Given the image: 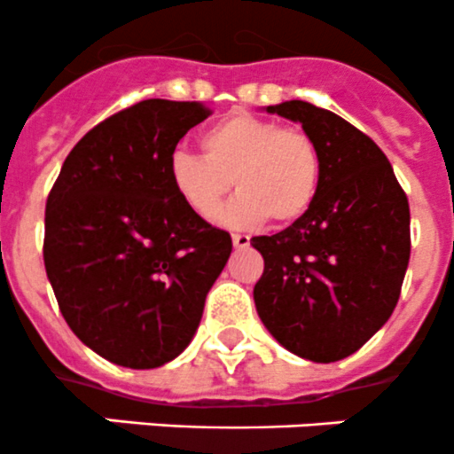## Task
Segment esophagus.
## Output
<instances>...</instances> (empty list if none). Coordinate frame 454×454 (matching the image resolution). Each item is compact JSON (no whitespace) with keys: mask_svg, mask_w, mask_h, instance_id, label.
<instances>
[{"mask_svg":"<svg viewBox=\"0 0 454 454\" xmlns=\"http://www.w3.org/2000/svg\"><path fill=\"white\" fill-rule=\"evenodd\" d=\"M231 240H233V247H236V249H247L251 242V238L245 236V233H233Z\"/></svg>","mask_w":454,"mask_h":454,"instance_id":"esophagus-1","label":"esophagus"}]
</instances>
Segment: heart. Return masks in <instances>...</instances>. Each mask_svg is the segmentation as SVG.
<instances>
[{"mask_svg":"<svg viewBox=\"0 0 454 454\" xmlns=\"http://www.w3.org/2000/svg\"><path fill=\"white\" fill-rule=\"evenodd\" d=\"M199 143L203 156L174 152L169 178L200 218L221 209L231 185L240 194L221 214L225 225L254 227L269 216L294 223L311 209L322 181V156L304 129L233 112L209 125Z\"/></svg>","mask_w":454,"mask_h":454,"instance_id":"heart-1","label":"heart"}]
</instances>
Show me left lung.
<instances>
[{"label":"left lung","mask_w":454,"mask_h":454,"mask_svg":"<svg viewBox=\"0 0 454 454\" xmlns=\"http://www.w3.org/2000/svg\"><path fill=\"white\" fill-rule=\"evenodd\" d=\"M267 112L302 123L320 150L322 181L294 225L251 238L264 258L255 311L286 351L329 364L364 347L393 313L411 258V209L384 152L356 125L307 101Z\"/></svg>","instance_id":"obj_1"}]
</instances>
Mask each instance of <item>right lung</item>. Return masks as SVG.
<instances>
[{
  "label": "right lung",
  "mask_w": 454,
  "mask_h": 454,
  "mask_svg": "<svg viewBox=\"0 0 454 454\" xmlns=\"http://www.w3.org/2000/svg\"><path fill=\"white\" fill-rule=\"evenodd\" d=\"M209 114L199 101L134 103L76 143L48 194V280L73 333L112 364L181 356L231 254L169 178L178 141Z\"/></svg>",
  "instance_id": "1"
}]
</instances>
